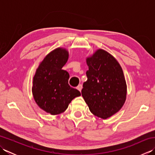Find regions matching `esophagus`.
<instances>
[{
  "instance_id": "esophagus-1",
  "label": "esophagus",
  "mask_w": 155,
  "mask_h": 155,
  "mask_svg": "<svg viewBox=\"0 0 155 155\" xmlns=\"http://www.w3.org/2000/svg\"><path fill=\"white\" fill-rule=\"evenodd\" d=\"M77 89H78V91H81L82 88H83V85H82V84H78V87H77Z\"/></svg>"
}]
</instances>
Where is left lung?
<instances>
[{
    "label": "left lung",
    "mask_w": 155,
    "mask_h": 155,
    "mask_svg": "<svg viewBox=\"0 0 155 155\" xmlns=\"http://www.w3.org/2000/svg\"><path fill=\"white\" fill-rule=\"evenodd\" d=\"M87 81L81 93L89 110L103 119L119 111L127 98V83L120 64L113 55L98 49L86 59Z\"/></svg>",
    "instance_id": "1"
}]
</instances>
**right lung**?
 Masks as SVG:
<instances>
[{"mask_svg": "<svg viewBox=\"0 0 155 155\" xmlns=\"http://www.w3.org/2000/svg\"><path fill=\"white\" fill-rule=\"evenodd\" d=\"M68 51L58 47L46 56L36 71L32 93L38 106L46 113L57 115L64 112L81 93L69 86V74L62 68L68 59Z\"/></svg>", "mask_w": 155, "mask_h": 155, "instance_id": "1", "label": "right lung"}]
</instances>
